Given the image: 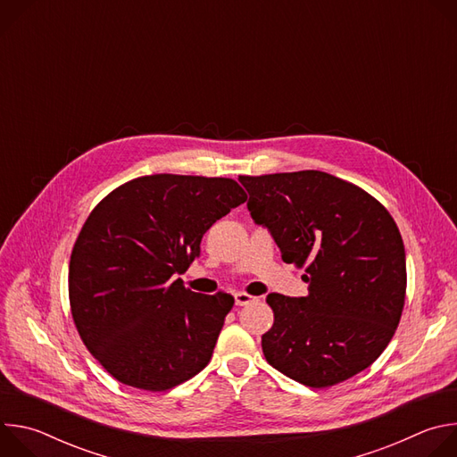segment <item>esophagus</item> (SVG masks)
Wrapping results in <instances>:
<instances>
[{
  "label": "esophagus",
  "mask_w": 457,
  "mask_h": 457,
  "mask_svg": "<svg viewBox=\"0 0 457 457\" xmlns=\"http://www.w3.org/2000/svg\"><path fill=\"white\" fill-rule=\"evenodd\" d=\"M256 300H258L256 296H253V295H249V293H245V291L235 293V303H237V305H247V303H253V302H256Z\"/></svg>",
  "instance_id": "obj_1"
}]
</instances>
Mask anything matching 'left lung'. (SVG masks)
Returning <instances> with one entry per match:
<instances>
[{"mask_svg": "<svg viewBox=\"0 0 457 457\" xmlns=\"http://www.w3.org/2000/svg\"><path fill=\"white\" fill-rule=\"evenodd\" d=\"M238 179L254 222L309 284L302 298L268 295L275 316L262 335L268 363L312 388L361 372L393 340L405 305V247L395 219L370 193L325 171Z\"/></svg>", "mask_w": 457, "mask_h": 457, "instance_id": "1", "label": "left lung"}]
</instances>
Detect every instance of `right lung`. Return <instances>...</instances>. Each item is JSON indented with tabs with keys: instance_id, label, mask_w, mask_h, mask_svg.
<instances>
[{
	"instance_id": "obj_1",
	"label": "right lung",
	"mask_w": 457,
	"mask_h": 457,
	"mask_svg": "<svg viewBox=\"0 0 457 457\" xmlns=\"http://www.w3.org/2000/svg\"><path fill=\"white\" fill-rule=\"evenodd\" d=\"M245 199L233 179L157 173L120 184L92 210L71 254V311L117 381L162 393L210 363L235 298L195 293L173 277Z\"/></svg>"
}]
</instances>
